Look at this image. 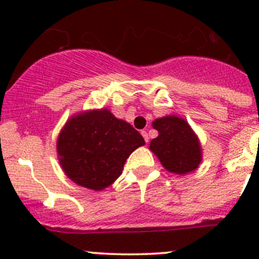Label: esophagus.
Here are the masks:
<instances>
[{
	"mask_svg": "<svg viewBox=\"0 0 259 259\" xmlns=\"http://www.w3.org/2000/svg\"><path fill=\"white\" fill-rule=\"evenodd\" d=\"M142 135H143V138H144V139H145V143H148V142H149V135H148V133H146L145 130H143Z\"/></svg>",
	"mask_w": 259,
	"mask_h": 259,
	"instance_id": "1",
	"label": "esophagus"
}]
</instances>
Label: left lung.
Here are the masks:
<instances>
[{
    "label": "left lung",
    "instance_id": "left-lung-1",
    "mask_svg": "<svg viewBox=\"0 0 259 259\" xmlns=\"http://www.w3.org/2000/svg\"><path fill=\"white\" fill-rule=\"evenodd\" d=\"M153 127L159 134L149 149L169 173L185 176L199 168L202 145L188 121L177 115H166L154 120Z\"/></svg>",
    "mask_w": 259,
    "mask_h": 259
}]
</instances>
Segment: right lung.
<instances>
[{
  "label": "right lung",
  "instance_id": "1",
  "mask_svg": "<svg viewBox=\"0 0 259 259\" xmlns=\"http://www.w3.org/2000/svg\"><path fill=\"white\" fill-rule=\"evenodd\" d=\"M144 144L140 133L109 109L86 110L65 122L57 138V159L67 178L99 192L121 176L130 154Z\"/></svg>",
  "mask_w": 259,
  "mask_h": 259
}]
</instances>
